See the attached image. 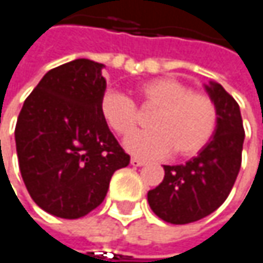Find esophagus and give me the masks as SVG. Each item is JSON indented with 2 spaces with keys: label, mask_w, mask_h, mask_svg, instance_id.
<instances>
[{
  "label": "esophagus",
  "mask_w": 263,
  "mask_h": 263,
  "mask_svg": "<svg viewBox=\"0 0 263 263\" xmlns=\"http://www.w3.org/2000/svg\"><path fill=\"white\" fill-rule=\"evenodd\" d=\"M131 164L132 166H144L146 164V161L144 160H141V158H137V157H132L131 158Z\"/></svg>",
  "instance_id": "esophagus-1"
}]
</instances>
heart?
Wrapping results in <instances>:
<instances>
[{
	"label": "heart",
	"mask_w": 263,
	"mask_h": 263,
	"mask_svg": "<svg viewBox=\"0 0 263 263\" xmlns=\"http://www.w3.org/2000/svg\"><path fill=\"white\" fill-rule=\"evenodd\" d=\"M141 103L157 108L151 116L149 131L137 132L126 147L140 157H163L175 151L178 157L201 152L212 140L218 125V109L210 96L174 78H157L137 88ZM105 123L119 135H129L138 125V111L131 99L117 91H106L100 99Z\"/></svg>",
	"instance_id": "b5f03b06"
}]
</instances>
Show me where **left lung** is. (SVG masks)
Listing matches in <instances>:
<instances>
[{
    "instance_id": "obj_1",
    "label": "left lung",
    "mask_w": 263,
    "mask_h": 263,
    "mask_svg": "<svg viewBox=\"0 0 263 263\" xmlns=\"http://www.w3.org/2000/svg\"><path fill=\"white\" fill-rule=\"evenodd\" d=\"M218 109V125L207 146L185 164L164 166V178L147 192L152 212L166 222L189 224L213 213L236 181L245 131L237 102L216 82L205 85Z\"/></svg>"
}]
</instances>
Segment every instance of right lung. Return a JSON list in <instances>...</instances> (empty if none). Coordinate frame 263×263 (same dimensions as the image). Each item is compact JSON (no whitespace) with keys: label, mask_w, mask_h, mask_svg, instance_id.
<instances>
[{"label":"right lung","mask_w":263,"mask_h":263,"mask_svg":"<svg viewBox=\"0 0 263 263\" xmlns=\"http://www.w3.org/2000/svg\"><path fill=\"white\" fill-rule=\"evenodd\" d=\"M103 64L76 59L50 70L26 99L15 141L21 177L47 213L78 219L99 207L112 174L129 164L100 114Z\"/></svg>","instance_id":"right-lung-1"}]
</instances>
